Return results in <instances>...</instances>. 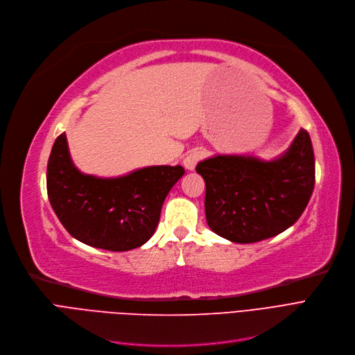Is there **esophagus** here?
Returning a JSON list of instances; mask_svg holds the SVG:
<instances>
[{
	"label": "esophagus",
	"mask_w": 355,
	"mask_h": 355,
	"mask_svg": "<svg viewBox=\"0 0 355 355\" xmlns=\"http://www.w3.org/2000/svg\"><path fill=\"white\" fill-rule=\"evenodd\" d=\"M200 157H202V151L200 150H198V148L192 150L191 153H188L187 156H184V159H183L184 168H187V171H193L196 163L200 160Z\"/></svg>",
	"instance_id": "obj_1"
}]
</instances>
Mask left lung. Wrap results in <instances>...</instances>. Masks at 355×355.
I'll return each instance as SVG.
<instances>
[{
	"instance_id": "obj_1",
	"label": "left lung",
	"mask_w": 355,
	"mask_h": 355,
	"mask_svg": "<svg viewBox=\"0 0 355 355\" xmlns=\"http://www.w3.org/2000/svg\"><path fill=\"white\" fill-rule=\"evenodd\" d=\"M196 172L207 184L209 228L228 241L257 243L292 227L305 211L315 187V157L308 131L277 157L215 155Z\"/></svg>"
}]
</instances>
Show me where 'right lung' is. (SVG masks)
<instances>
[{
    "mask_svg": "<svg viewBox=\"0 0 355 355\" xmlns=\"http://www.w3.org/2000/svg\"><path fill=\"white\" fill-rule=\"evenodd\" d=\"M184 175L176 166H147L116 178H99L75 166L66 134L47 163V195L59 221L78 241L110 251L141 247L155 234L163 202Z\"/></svg>",
    "mask_w": 355,
    "mask_h": 355,
    "instance_id": "right-lung-1",
    "label": "right lung"
}]
</instances>
